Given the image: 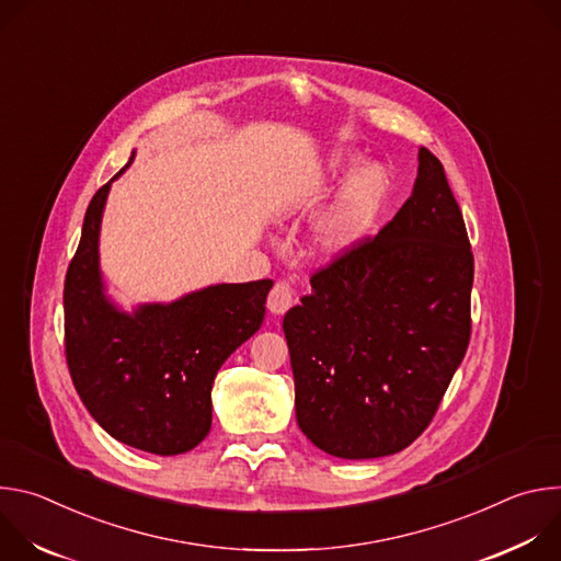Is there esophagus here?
Returning a JSON list of instances; mask_svg holds the SVG:
<instances>
[{
  "label": "esophagus",
  "instance_id": "esophagus-1",
  "mask_svg": "<svg viewBox=\"0 0 561 561\" xmlns=\"http://www.w3.org/2000/svg\"><path fill=\"white\" fill-rule=\"evenodd\" d=\"M293 304H295V290H293V286H290L286 279L275 282V286H273L271 293H268V301H266L268 310L275 312V314H284Z\"/></svg>",
  "mask_w": 561,
  "mask_h": 561
}]
</instances>
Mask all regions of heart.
<instances>
[{
	"label": "heart",
	"instance_id": "heart-1",
	"mask_svg": "<svg viewBox=\"0 0 561 561\" xmlns=\"http://www.w3.org/2000/svg\"><path fill=\"white\" fill-rule=\"evenodd\" d=\"M353 167H355V159L346 154H333L329 159L327 169L319 173L314 188L322 193L331 191L346 173L353 171ZM306 197L308 195L304 191L295 193L290 195L288 206L299 208ZM386 197H388V178L381 169L368 167L355 173L314 226L312 244L317 253L333 260L359 247L370 234L386 204Z\"/></svg>",
	"mask_w": 561,
	"mask_h": 561
}]
</instances>
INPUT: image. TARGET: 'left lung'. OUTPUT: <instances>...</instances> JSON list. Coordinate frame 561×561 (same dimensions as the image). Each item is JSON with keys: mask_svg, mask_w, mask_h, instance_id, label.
Instances as JSON below:
<instances>
[{"mask_svg": "<svg viewBox=\"0 0 561 561\" xmlns=\"http://www.w3.org/2000/svg\"><path fill=\"white\" fill-rule=\"evenodd\" d=\"M474 260L444 167L420 148L413 195L310 275L284 317L301 433L324 453L404 450L433 422L470 342Z\"/></svg>", "mask_w": 561, "mask_h": 561, "instance_id": "8db88e82", "label": "left lung"}]
</instances>
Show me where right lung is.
Returning <instances> with one entry per match:
<instances>
[{
  "mask_svg": "<svg viewBox=\"0 0 561 561\" xmlns=\"http://www.w3.org/2000/svg\"><path fill=\"white\" fill-rule=\"evenodd\" d=\"M108 188L111 182L93 195L66 271L68 373L89 413L117 442L180 455L208 435L215 375L262 327L273 282L217 284L169 306H141L135 314L115 310L102 293L98 260Z\"/></svg>",
  "mask_w": 561,
  "mask_h": 561,
  "instance_id": "1",
  "label": "right lung"
}]
</instances>
